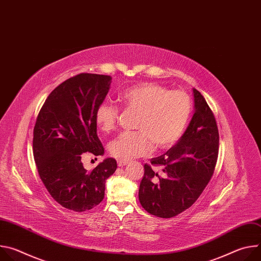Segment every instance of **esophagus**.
Masks as SVG:
<instances>
[{
	"instance_id": "34e87169",
	"label": "esophagus",
	"mask_w": 261,
	"mask_h": 261,
	"mask_svg": "<svg viewBox=\"0 0 261 261\" xmlns=\"http://www.w3.org/2000/svg\"><path fill=\"white\" fill-rule=\"evenodd\" d=\"M128 164V161H121V160H118V166L119 167H123L125 165Z\"/></svg>"
}]
</instances>
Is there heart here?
<instances>
[{
	"label": "heart",
	"instance_id": "b5f03b06",
	"mask_svg": "<svg viewBox=\"0 0 261 261\" xmlns=\"http://www.w3.org/2000/svg\"><path fill=\"white\" fill-rule=\"evenodd\" d=\"M121 101L126 108L138 111L135 128L124 132L109 144V152L121 161H129L150 154L153 142L158 148L174 144L182 134L191 113L189 96L180 91L169 92L154 84H140L125 90ZM119 108L101 103L95 113L97 126L104 133L116 130Z\"/></svg>",
	"mask_w": 261,
	"mask_h": 261
}]
</instances>
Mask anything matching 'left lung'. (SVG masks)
Wrapping results in <instances>:
<instances>
[{
	"label": "left lung",
	"instance_id": "1",
	"mask_svg": "<svg viewBox=\"0 0 261 261\" xmlns=\"http://www.w3.org/2000/svg\"><path fill=\"white\" fill-rule=\"evenodd\" d=\"M194 115L177 142L153 158L162 175L144 164L138 198L142 207L160 218L174 217L189 208L208 184L217 163L219 132L203 96L193 89Z\"/></svg>",
	"mask_w": 261,
	"mask_h": 261
}]
</instances>
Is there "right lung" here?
<instances>
[{
	"label": "right lung",
	"instance_id": "1",
	"mask_svg": "<svg viewBox=\"0 0 261 261\" xmlns=\"http://www.w3.org/2000/svg\"><path fill=\"white\" fill-rule=\"evenodd\" d=\"M110 76L82 73L58 86L45 100L34 127V159L41 180L62 206L85 212L104 198L106 179L117 169L105 158L92 171L82 162L89 152L104 155L95 113L104 101Z\"/></svg>",
	"mask_w": 261,
	"mask_h": 261
}]
</instances>
